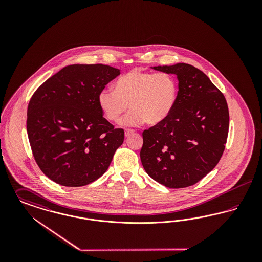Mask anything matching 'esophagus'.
Listing matches in <instances>:
<instances>
[{"label":"esophagus","mask_w":262,"mask_h":262,"mask_svg":"<svg viewBox=\"0 0 262 262\" xmlns=\"http://www.w3.org/2000/svg\"><path fill=\"white\" fill-rule=\"evenodd\" d=\"M134 133H135V130H133V129H125V137H129V136L133 135Z\"/></svg>","instance_id":"34e87169"}]
</instances>
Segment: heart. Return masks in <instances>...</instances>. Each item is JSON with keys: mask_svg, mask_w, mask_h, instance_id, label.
Segmentation results:
<instances>
[{"mask_svg": "<svg viewBox=\"0 0 262 262\" xmlns=\"http://www.w3.org/2000/svg\"><path fill=\"white\" fill-rule=\"evenodd\" d=\"M177 97L178 83L173 75L132 70L116 81L115 89L100 91L98 104L110 122H118L129 104L132 110L120 124L137 126L144 122L155 125L164 121L173 111Z\"/></svg>", "mask_w": 262, "mask_h": 262, "instance_id": "b5f03b06", "label": "heart"}]
</instances>
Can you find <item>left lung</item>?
Segmentation results:
<instances>
[{"label": "left lung", "instance_id": "8db88e82", "mask_svg": "<svg viewBox=\"0 0 262 262\" xmlns=\"http://www.w3.org/2000/svg\"><path fill=\"white\" fill-rule=\"evenodd\" d=\"M153 69L177 75L179 91L171 114L142 133L141 163L165 187H190L222 157L229 132L227 101L208 76L191 64Z\"/></svg>", "mask_w": 262, "mask_h": 262}]
</instances>
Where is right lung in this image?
Instances as JSON below:
<instances>
[{"instance_id": "right-lung-1", "label": "right lung", "mask_w": 262, "mask_h": 262, "mask_svg": "<svg viewBox=\"0 0 262 262\" xmlns=\"http://www.w3.org/2000/svg\"><path fill=\"white\" fill-rule=\"evenodd\" d=\"M119 75L120 70L102 63L71 64L32 95L28 139L38 167L53 182L83 187L109 168L125 132L103 117L98 94Z\"/></svg>"}]
</instances>
